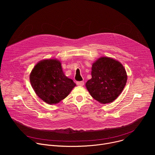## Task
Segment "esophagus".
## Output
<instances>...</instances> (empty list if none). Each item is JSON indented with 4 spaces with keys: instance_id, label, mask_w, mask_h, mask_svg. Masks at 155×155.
Instances as JSON below:
<instances>
[{
    "instance_id": "esophagus-1",
    "label": "esophagus",
    "mask_w": 155,
    "mask_h": 155,
    "mask_svg": "<svg viewBox=\"0 0 155 155\" xmlns=\"http://www.w3.org/2000/svg\"><path fill=\"white\" fill-rule=\"evenodd\" d=\"M77 84L78 86H83L84 85V81H77Z\"/></svg>"
}]
</instances>
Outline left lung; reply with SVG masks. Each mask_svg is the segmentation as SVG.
Returning <instances> with one entry per match:
<instances>
[{"instance_id": "8db88e82", "label": "left lung", "mask_w": 155, "mask_h": 155, "mask_svg": "<svg viewBox=\"0 0 155 155\" xmlns=\"http://www.w3.org/2000/svg\"><path fill=\"white\" fill-rule=\"evenodd\" d=\"M91 76L86 83L87 90L94 99L104 104L115 100L127 81L123 65L107 57L101 58L93 64Z\"/></svg>"}]
</instances>
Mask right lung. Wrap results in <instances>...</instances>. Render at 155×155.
<instances>
[{
    "instance_id": "right-lung-1",
    "label": "right lung",
    "mask_w": 155,
    "mask_h": 155,
    "mask_svg": "<svg viewBox=\"0 0 155 155\" xmlns=\"http://www.w3.org/2000/svg\"><path fill=\"white\" fill-rule=\"evenodd\" d=\"M30 81L36 94L49 104L59 102L76 86L64 74L61 64L56 59H46L37 64L31 73Z\"/></svg>"
}]
</instances>
